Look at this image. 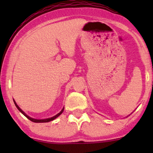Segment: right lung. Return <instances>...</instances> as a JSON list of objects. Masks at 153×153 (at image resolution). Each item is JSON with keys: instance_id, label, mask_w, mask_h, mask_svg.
<instances>
[{"instance_id": "right-lung-1", "label": "right lung", "mask_w": 153, "mask_h": 153, "mask_svg": "<svg viewBox=\"0 0 153 153\" xmlns=\"http://www.w3.org/2000/svg\"><path fill=\"white\" fill-rule=\"evenodd\" d=\"M14 104H15V106H16V107L18 108V110L19 111L22 113V114H23V115H24L28 119H29V120H30V121H32V122H34V123H48V122H50V121H51V120H53L54 119H56V118H57V117H58L60 116V114H62V112H63V111H64V108H62V109L61 110V111H60V113H58V114H57V115H56L55 116H53V117H52V118H47V119H42V120H37V119H34V118H30V117H29L28 116H27V115L25 114V113L21 109V108L19 107V106L17 105V104H16V102H15V101H14Z\"/></svg>"}]
</instances>
